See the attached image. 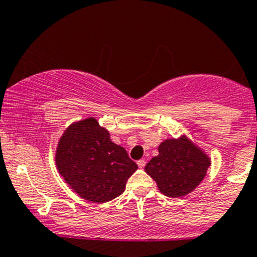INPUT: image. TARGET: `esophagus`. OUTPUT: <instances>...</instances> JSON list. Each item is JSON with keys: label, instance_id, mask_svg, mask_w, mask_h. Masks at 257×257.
<instances>
[{"label": "esophagus", "instance_id": "obj_1", "mask_svg": "<svg viewBox=\"0 0 257 257\" xmlns=\"http://www.w3.org/2000/svg\"><path fill=\"white\" fill-rule=\"evenodd\" d=\"M138 166H139V168H141V169H143V168H145V166H146V161H145V159H139V161H138Z\"/></svg>", "mask_w": 257, "mask_h": 257}]
</instances>
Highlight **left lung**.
I'll return each instance as SVG.
<instances>
[{"instance_id":"1","label":"left lung","mask_w":257,"mask_h":257,"mask_svg":"<svg viewBox=\"0 0 257 257\" xmlns=\"http://www.w3.org/2000/svg\"><path fill=\"white\" fill-rule=\"evenodd\" d=\"M158 152L146 164L145 172L157 182L159 191L172 198L194 190L210 166L204 153L185 138L163 141Z\"/></svg>"}]
</instances>
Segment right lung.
I'll return each mask as SVG.
<instances>
[{
    "instance_id": "1",
    "label": "right lung",
    "mask_w": 257,
    "mask_h": 257,
    "mask_svg": "<svg viewBox=\"0 0 257 257\" xmlns=\"http://www.w3.org/2000/svg\"><path fill=\"white\" fill-rule=\"evenodd\" d=\"M57 167L70 187L89 202L105 203L124 192L126 180L138 169L122 146L96 119L71 124L59 141Z\"/></svg>"
}]
</instances>
